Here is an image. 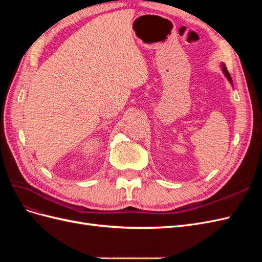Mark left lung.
<instances>
[{"instance_id": "obj_1", "label": "left lung", "mask_w": 262, "mask_h": 262, "mask_svg": "<svg viewBox=\"0 0 262 262\" xmlns=\"http://www.w3.org/2000/svg\"><path fill=\"white\" fill-rule=\"evenodd\" d=\"M221 68H222V71H223V73H224V75L226 76V78L228 80V82L231 83L232 85H233V81H232V77H231V75H229V73H228V71H227V69H226V67H225V64L224 63H222V66H221Z\"/></svg>"}]
</instances>
